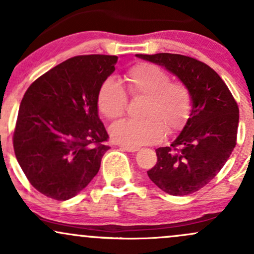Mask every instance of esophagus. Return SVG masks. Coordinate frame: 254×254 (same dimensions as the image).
<instances>
[{
	"label": "esophagus",
	"mask_w": 254,
	"mask_h": 254,
	"mask_svg": "<svg viewBox=\"0 0 254 254\" xmlns=\"http://www.w3.org/2000/svg\"><path fill=\"white\" fill-rule=\"evenodd\" d=\"M121 148L122 149L129 151V153H135V151L138 150V148L137 147H127V145H121Z\"/></svg>",
	"instance_id": "34e87169"
}]
</instances>
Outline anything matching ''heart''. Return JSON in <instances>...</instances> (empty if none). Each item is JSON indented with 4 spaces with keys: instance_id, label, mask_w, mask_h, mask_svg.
<instances>
[{
    "instance_id": "heart-1",
    "label": "heart",
    "mask_w": 254,
    "mask_h": 254,
    "mask_svg": "<svg viewBox=\"0 0 254 254\" xmlns=\"http://www.w3.org/2000/svg\"><path fill=\"white\" fill-rule=\"evenodd\" d=\"M132 97H144L136 119H122L110 127L115 142L127 147L156 143L165 135L179 130L191 111V94L182 82L171 81L167 71L151 63H137L125 74ZM99 111L109 119L121 117L127 107V93L121 83L109 77L98 90Z\"/></svg>"
}]
</instances>
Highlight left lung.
<instances>
[{
	"label": "left lung",
	"instance_id": "8db88e82",
	"mask_svg": "<svg viewBox=\"0 0 254 254\" xmlns=\"http://www.w3.org/2000/svg\"><path fill=\"white\" fill-rule=\"evenodd\" d=\"M164 66L191 94V111L170 147L156 149L157 162L148 177L172 196H188L221 171L237 144L239 107L232 93L210 66L176 54L136 55Z\"/></svg>",
	"mask_w": 254,
	"mask_h": 254
}]
</instances>
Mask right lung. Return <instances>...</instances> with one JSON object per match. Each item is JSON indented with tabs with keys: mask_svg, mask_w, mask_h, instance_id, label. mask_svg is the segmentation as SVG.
Wrapping results in <instances>:
<instances>
[{
	"mask_svg": "<svg viewBox=\"0 0 254 254\" xmlns=\"http://www.w3.org/2000/svg\"><path fill=\"white\" fill-rule=\"evenodd\" d=\"M117 61L109 55L69 58L26 90L14 151L31 185L44 196L70 199L97 176L110 148L98 115V90Z\"/></svg>",
	"mask_w": 254,
	"mask_h": 254,
	"instance_id": "1",
	"label": "right lung"
}]
</instances>
